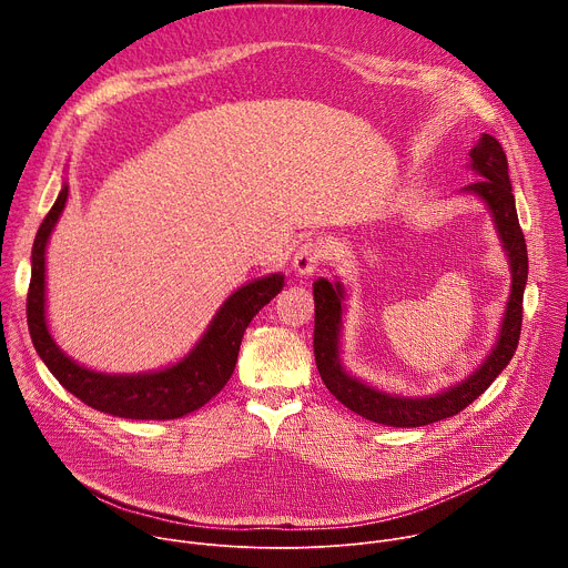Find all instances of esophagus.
I'll return each mask as SVG.
<instances>
[{"instance_id": "34e87169", "label": "esophagus", "mask_w": 568, "mask_h": 568, "mask_svg": "<svg viewBox=\"0 0 568 568\" xmlns=\"http://www.w3.org/2000/svg\"><path fill=\"white\" fill-rule=\"evenodd\" d=\"M323 256H326V250L318 240H305L301 242V247L294 254V272L296 276H312L316 272V267L321 265Z\"/></svg>"}]
</instances>
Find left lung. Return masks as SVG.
Masks as SVG:
<instances>
[{"label": "left lung", "instance_id": "8db88e82", "mask_svg": "<svg viewBox=\"0 0 568 568\" xmlns=\"http://www.w3.org/2000/svg\"><path fill=\"white\" fill-rule=\"evenodd\" d=\"M471 171L480 178L478 182L465 186L463 191L478 195L488 204L497 231L501 235L504 250L508 252L513 287L508 307L504 314L501 333L493 353L460 384L429 397H402L377 390L355 377H351L339 359V335H342V301L344 285L318 278L312 285L314 292V359L318 375L326 388L366 420L388 425V427H423L460 414L465 407L488 388L497 375L510 364L524 316V287L528 278V252L524 231L519 226L513 184L508 175V159L501 143L493 134H483L480 141L469 152Z\"/></svg>", "mask_w": 568, "mask_h": 568}]
</instances>
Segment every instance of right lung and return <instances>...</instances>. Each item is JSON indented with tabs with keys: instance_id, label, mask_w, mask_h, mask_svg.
I'll return each mask as SVG.
<instances>
[{
	"instance_id": "obj_1",
	"label": "right lung",
	"mask_w": 568,
	"mask_h": 568,
	"mask_svg": "<svg viewBox=\"0 0 568 568\" xmlns=\"http://www.w3.org/2000/svg\"><path fill=\"white\" fill-rule=\"evenodd\" d=\"M67 184L42 220L33 252L31 283L27 294V321L33 346L53 377L88 407L130 420H173L182 418L217 395L229 382L242 335L263 305L283 290V274H272L242 285L215 312L211 326L195 348L178 364L136 375L97 373L69 359L53 342L44 316V252L49 235L64 209Z\"/></svg>"
}]
</instances>
